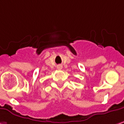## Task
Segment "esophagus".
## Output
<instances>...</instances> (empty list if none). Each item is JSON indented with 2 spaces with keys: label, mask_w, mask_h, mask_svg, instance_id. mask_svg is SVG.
Instances as JSON below:
<instances>
[{
  "label": "esophagus",
  "mask_w": 124,
  "mask_h": 124,
  "mask_svg": "<svg viewBox=\"0 0 124 124\" xmlns=\"http://www.w3.org/2000/svg\"><path fill=\"white\" fill-rule=\"evenodd\" d=\"M62 65H58V66H57V69H62Z\"/></svg>",
  "instance_id": "obj_1"
}]
</instances>
